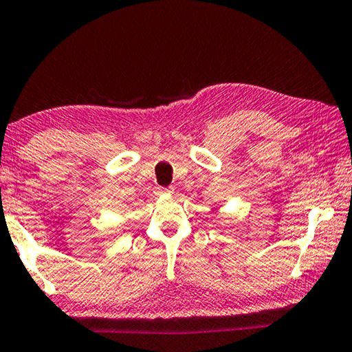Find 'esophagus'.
Instances as JSON below:
<instances>
[{"mask_svg":"<svg viewBox=\"0 0 352 352\" xmlns=\"http://www.w3.org/2000/svg\"><path fill=\"white\" fill-rule=\"evenodd\" d=\"M169 192L170 191L167 188H158V189H156V194H160V196H161V194H169Z\"/></svg>","mask_w":352,"mask_h":352,"instance_id":"34e87169","label":"esophagus"}]
</instances>
